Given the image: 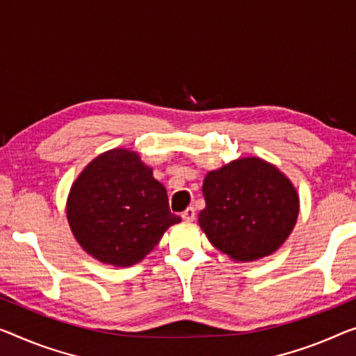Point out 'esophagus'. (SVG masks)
<instances>
[{
	"label": "esophagus",
	"mask_w": 356,
	"mask_h": 356,
	"mask_svg": "<svg viewBox=\"0 0 356 356\" xmlns=\"http://www.w3.org/2000/svg\"><path fill=\"white\" fill-rule=\"evenodd\" d=\"M181 218L184 221H194L195 218V210L193 209V207H188L183 213H181Z\"/></svg>",
	"instance_id": "esophagus-1"
}]
</instances>
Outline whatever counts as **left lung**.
I'll return each mask as SVG.
<instances>
[{"label":"left lung","instance_id":"obj_1","mask_svg":"<svg viewBox=\"0 0 356 356\" xmlns=\"http://www.w3.org/2000/svg\"><path fill=\"white\" fill-rule=\"evenodd\" d=\"M199 213L210 243L237 262L272 254L285 243L299 215L293 183L259 157H242L207 173Z\"/></svg>","mask_w":356,"mask_h":356}]
</instances>
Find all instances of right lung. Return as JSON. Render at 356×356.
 Masks as SVG:
<instances>
[{
  "label": "right lung",
  "instance_id": "1",
  "mask_svg": "<svg viewBox=\"0 0 356 356\" xmlns=\"http://www.w3.org/2000/svg\"><path fill=\"white\" fill-rule=\"evenodd\" d=\"M67 218L83 250L116 267L140 262L181 221L168 209L167 191L152 168L125 147L97 156L79 173L68 194Z\"/></svg>",
  "mask_w": 356,
  "mask_h": 356
}]
</instances>
